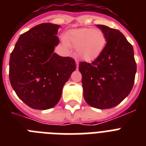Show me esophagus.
<instances>
[{
	"label": "esophagus",
	"instance_id": "esophagus-1",
	"mask_svg": "<svg viewBox=\"0 0 146 146\" xmlns=\"http://www.w3.org/2000/svg\"><path fill=\"white\" fill-rule=\"evenodd\" d=\"M76 67L78 68V66H79V61H78L77 60H76Z\"/></svg>",
	"mask_w": 146,
	"mask_h": 146
}]
</instances>
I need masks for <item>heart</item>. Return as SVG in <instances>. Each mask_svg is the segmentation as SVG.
Segmentation results:
<instances>
[{
  "label": "heart",
  "instance_id": "heart-1",
  "mask_svg": "<svg viewBox=\"0 0 146 146\" xmlns=\"http://www.w3.org/2000/svg\"><path fill=\"white\" fill-rule=\"evenodd\" d=\"M65 41V44L76 48L78 57L86 61H91L102 54L106 46L107 38L100 29L80 28L69 31Z\"/></svg>",
  "mask_w": 146,
  "mask_h": 146
}]
</instances>
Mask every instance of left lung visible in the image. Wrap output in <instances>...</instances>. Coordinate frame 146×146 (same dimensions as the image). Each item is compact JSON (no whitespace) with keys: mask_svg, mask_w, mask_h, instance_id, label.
Here are the masks:
<instances>
[{"mask_svg":"<svg viewBox=\"0 0 146 146\" xmlns=\"http://www.w3.org/2000/svg\"><path fill=\"white\" fill-rule=\"evenodd\" d=\"M105 34L107 43L92 63L81 62L83 97L90 106L108 109L119 104L131 92L136 73L133 48L119 30L96 26Z\"/></svg>","mask_w":146,"mask_h":146,"instance_id":"left-lung-1","label":"left lung"}]
</instances>
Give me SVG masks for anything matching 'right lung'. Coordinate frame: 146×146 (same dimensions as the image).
<instances>
[{
    "label": "right lung",
    "instance_id": "add662e5",
    "mask_svg": "<svg viewBox=\"0 0 146 146\" xmlns=\"http://www.w3.org/2000/svg\"><path fill=\"white\" fill-rule=\"evenodd\" d=\"M60 26L42 23L22 34L10 57L9 77L17 96L29 107H54L62 89L76 70L75 60L54 52Z\"/></svg>",
    "mask_w": 146,
    "mask_h": 146
}]
</instances>
